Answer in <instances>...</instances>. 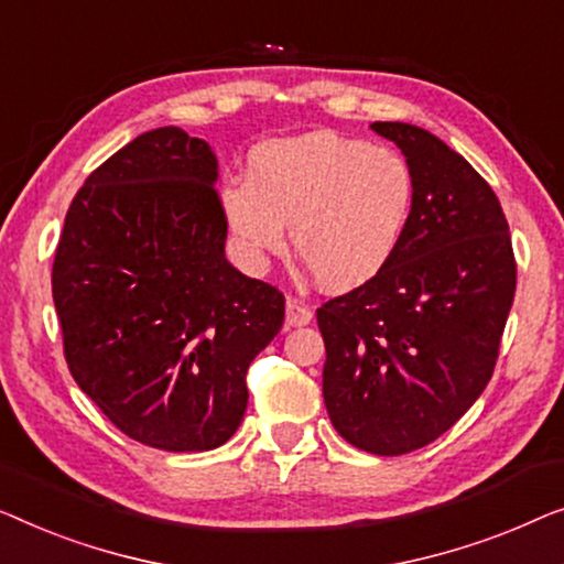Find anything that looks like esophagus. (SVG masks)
I'll return each mask as SVG.
<instances>
[{"label": "esophagus", "mask_w": 564, "mask_h": 564, "mask_svg": "<svg viewBox=\"0 0 564 564\" xmlns=\"http://www.w3.org/2000/svg\"><path fill=\"white\" fill-rule=\"evenodd\" d=\"M314 319L312 306L301 304L299 299H289L285 301V327H304Z\"/></svg>", "instance_id": "obj_1"}]
</instances>
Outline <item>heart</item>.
<instances>
[{
    "label": "heart",
    "instance_id": "obj_1",
    "mask_svg": "<svg viewBox=\"0 0 564 564\" xmlns=\"http://www.w3.org/2000/svg\"><path fill=\"white\" fill-rule=\"evenodd\" d=\"M414 199L399 150L319 130L260 145L248 181L221 188V212L252 268L283 250L291 225L293 250L319 285L352 291L391 265Z\"/></svg>",
    "mask_w": 564,
    "mask_h": 564
}]
</instances>
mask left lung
Returning a JSON list of instances; mask_svg holds the SVG:
<instances>
[{
  "label": "left lung",
  "instance_id": "1",
  "mask_svg": "<svg viewBox=\"0 0 564 564\" xmlns=\"http://www.w3.org/2000/svg\"><path fill=\"white\" fill-rule=\"evenodd\" d=\"M414 171L416 199L391 265L316 308L327 414L358 449L434 442L488 386L517 291L509 221L488 181L422 127L372 122Z\"/></svg>",
  "mask_w": 564,
  "mask_h": 564
}]
</instances>
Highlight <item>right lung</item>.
Segmentation results:
<instances>
[{"mask_svg":"<svg viewBox=\"0 0 564 564\" xmlns=\"http://www.w3.org/2000/svg\"><path fill=\"white\" fill-rule=\"evenodd\" d=\"M214 181L204 140L140 134L78 188L53 258L70 376L127 437L169 452L232 437L250 362L285 314L275 285L225 258Z\"/></svg>","mask_w":564,"mask_h":564,"instance_id":"add662e5","label":"right lung"}]
</instances>
